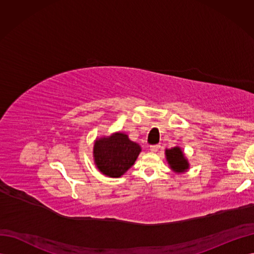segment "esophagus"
<instances>
[{"mask_svg": "<svg viewBox=\"0 0 254 254\" xmlns=\"http://www.w3.org/2000/svg\"><path fill=\"white\" fill-rule=\"evenodd\" d=\"M160 147H161L160 145H151L149 149H150L151 152H157L160 149Z\"/></svg>", "mask_w": 254, "mask_h": 254, "instance_id": "esophagus-1", "label": "esophagus"}]
</instances>
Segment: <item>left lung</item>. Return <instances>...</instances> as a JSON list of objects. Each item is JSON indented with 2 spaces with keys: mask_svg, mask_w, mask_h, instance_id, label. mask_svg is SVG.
<instances>
[{
  "mask_svg": "<svg viewBox=\"0 0 254 254\" xmlns=\"http://www.w3.org/2000/svg\"><path fill=\"white\" fill-rule=\"evenodd\" d=\"M165 157L168 165H170V168L174 173L183 174L189 171V160L179 146H175V147H172L170 149L166 148Z\"/></svg>",
  "mask_w": 254,
  "mask_h": 254,
  "instance_id": "obj_1",
  "label": "left lung"
}]
</instances>
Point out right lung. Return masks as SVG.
<instances>
[{
  "instance_id": "obj_1",
  "label": "right lung",
  "mask_w": 254,
  "mask_h": 254,
  "mask_svg": "<svg viewBox=\"0 0 254 254\" xmlns=\"http://www.w3.org/2000/svg\"><path fill=\"white\" fill-rule=\"evenodd\" d=\"M141 151V146L129 140L126 133L113 132L94 141V164L103 175L120 178L134 164Z\"/></svg>"
}]
</instances>
